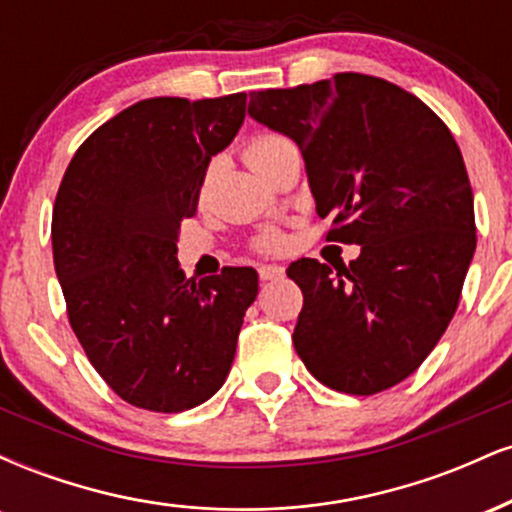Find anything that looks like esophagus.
Returning <instances> with one entry per match:
<instances>
[{"label": "esophagus", "instance_id": "34e87169", "mask_svg": "<svg viewBox=\"0 0 512 512\" xmlns=\"http://www.w3.org/2000/svg\"><path fill=\"white\" fill-rule=\"evenodd\" d=\"M257 274H260V281H276L284 276V267H279V264H262Z\"/></svg>", "mask_w": 512, "mask_h": 512}]
</instances>
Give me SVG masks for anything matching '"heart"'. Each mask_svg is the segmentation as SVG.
<instances>
[{
	"mask_svg": "<svg viewBox=\"0 0 512 512\" xmlns=\"http://www.w3.org/2000/svg\"><path fill=\"white\" fill-rule=\"evenodd\" d=\"M291 144L289 139L281 137V134H257V137H252L248 144H245L243 149V158L248 161V166L252 170H257L264 163V158H269L274 154L276 149H281V146ZM207 192V180H204L202 185V195ZM255 248L260 252H272V250H279L281 248V236H276V233H264L255 240Z\"/></svg>",
	"mask_w": 512,
	"mask_h": 512,
	"instance_id": "b5f03b06",
	"label": "heart"
}]
</instances>
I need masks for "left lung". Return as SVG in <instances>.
Returning <instances> with one entry per match:
<instances>
[{"instance_id": "8db88e82", "label": "left lung", "mask_w": 512, "mask_h": 512, "mask_svg": "<svg viewBox=\"0 0 512 512\" xmlns=\"http://www.w3.org/2000/svg\"><path fill=\"white\" fill-rule=\"evenodd\" d=\"M248 113L298 144L325 238L361 245L349 267L286 269L303 291L298 356L346 395L395 387L448 330L477 248L460 146L424 101L356 72L252 91Z\"/></svg>"}]
</instances>
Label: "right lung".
I'll return each mask as SVG.
<instances>
[{
  "mask_svg": "<svg viewBox=\"0 0 512 512\" xmlns=\"http://www.w3.org/2000/svg\"><path fill=\"white\" fill-rule=\"evenodd\" d=\"M245 93L149 98L76 149L52 207V257L88 361L132 407L175 414L207 402L231 370L252 267L185 279L180 223L195 216L211 156L245 120Z\"/></svg>",
  "mask_w": 512,
  "mask_h": 512,
  "instance_id": "1",
  "label": "right lung"
}]
</instances>
